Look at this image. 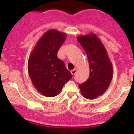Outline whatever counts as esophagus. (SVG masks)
Wrapping results in <instances>:
<instances>
[{
	"label": "esophagus",
	"mask_w": 134,
	"mask_h": 134,
	"mask_svg": "<svg viewBox=\"0 0 134 134\" xmlns=\"http://www.w3.org/2000/svg\"><path fill=\"white\" fill-rule=\"evenodd\" d=\"M70 72H71V74H72V75H74V74L76 73V69H74V70H71Z\"/></svg>",
	"instance_id": "obj_1"
}]
</instances>
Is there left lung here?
Wrapping results in <instances>:
<instances>
[{
	"instance_id": "8db88e82",
	"label": "left lung",
	"mask_w": 134,
	"mask_h": 134,
	"mask_svg": "<svg viewBox=\"0 0 134 134\" xmlns=\"http://www.w3.org/2000/svg\"><path fill=\"white\" fill-rule=\"evenodd\" d=\"M77 40L86 52L90 66L89 78L79 86L84 97L94 99L108 88L113 78V66L103 44L97 35H81Z\"/></svg>"
}]
</instances>
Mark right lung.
<instances>
[{"mask_svg": "<svg viewBox=\"0 0 134 134\" xmlns=\"http://www.w3.org/2000/svg\"><path fill=\"white\" fill-rule=\"evenodd\" d=\"M66 40V34L50 29L40 39L28 61V72L34 87L41 94L53 97L60 93L72 78L58 51Z\"/></svg>", "mask_w": 134, "mask_h": 134, "instance_id": "add662e5", "label": "right lung"}]
</instances>
